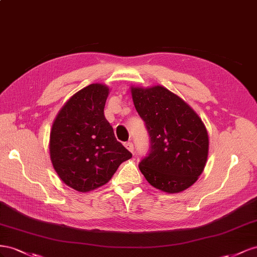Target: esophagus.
Segmentation results:
<instances>
[{"label": "esophagus", "instance_id": "esophagus-1", "mask_svg": "<svg viewBox=\"0 0 257 257\" xmlns=\"http://www.w3.org/2000/svg\"><path fill=\"white\" fill-rule=\"evenodd\" d=\"M124 148H126L129 152H131V153H134L135 152V146H134V143L133 142H126L124 143Z\"/></svg>", "mask_w": 257, "mask_h": 257}]
</instances>
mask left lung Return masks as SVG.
Here are the masks:
<instances>
[{
  "label": "left lung",
  "mask_w": 257,
  "mask_h": 257,
  "mask_svg": "<svg viewBox=\"0 0 257 257\" xmlns=\"http://www.w3.org/2000/svg\"><path fill=\"white\" fill-rule=\"evenodd\" d=\"M137 112L150 135V153L139 164L152 186L168 194L192 186L202 173L209 137L201 118L163 86L131 87Z\"/></svg>",
  "instance_id": "left-lung-1"
}]
</instances>
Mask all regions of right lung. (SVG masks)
<instances>
[{
  "label": "right lung",
  "mask_w": 257,
  "mask_h": 257,
  "mask_svg": "<svg viewBox=\"0 0 257 257\" xmlns=\"http://www.w3.org/2000/svg\"><path fill=\"white\" fill-rule=\"evenodd\" d=\"M108 93L102 84L83 88L62 106L51 127V164L64 184L77 192L106 184L119 165L133 157L104 116Z\"/></svg>",
  "instance_id": "obj_1"
}]
</instances>
